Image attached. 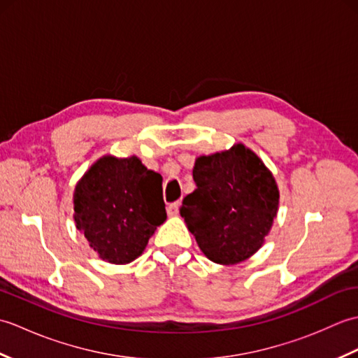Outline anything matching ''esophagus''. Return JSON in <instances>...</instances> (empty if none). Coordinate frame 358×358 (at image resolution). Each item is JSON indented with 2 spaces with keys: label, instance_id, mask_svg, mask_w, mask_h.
<instances>
[{
  "label": "esophagus",
  "instance_id": "obj_1",
  "mask_svg": "<svg viewBox=\"0 0 358 358\" xmlns=\"http://www.w3.org/2000/svg\"><path fill=\"white\" fill-rule=\"evenodd\" d=\"M178 209H180V203L175 201V203H172V204H169V206H167V214H169L171 217L178 215Z\"/></svg>",
  "mask_w": 358,
  "mask_h": 358
}]
</instances>
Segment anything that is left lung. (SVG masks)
Listing matches in <instances>:
<instances>
[{"label": "left lung", "instance_id": "8db88e82", "mask_svg": "<svg viewBox=\"0 0 358 358\" xmlns=\"http://www.w3.org/2000/svg\"><path fill=\"white\" fill-rule=\"evenodd\" d=\"M196 189L180 214L201 252L218 264H237L263 246L277 217L280 191L272 172L243 143L195 159Z\"/></svg>", "mask_w": 358, "mask_h": 358}]
</instances>
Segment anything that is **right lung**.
<instances>
[{
	"label": "right lung",
	"mask_w": 358,
	"mask_h": 358,
	"mask_svg": "<svg viewBox=\"0 0 358 358\" xmlns=\"http://www.w3.org/2000/svg\"><path fill=\"white\" fill-rule=\"evenodd\" d=\"M166 217L162 175L135 155L98 158L75 186V226L108 263L138 258Z\"/></svg>",
	"instance_id": "1"
}]
</instances>
